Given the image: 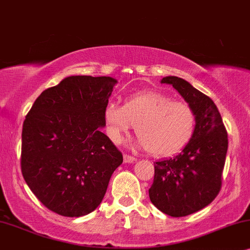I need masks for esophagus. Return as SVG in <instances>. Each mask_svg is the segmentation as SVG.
I'll return each mask as SVG.
<instances>
[{
	"label": "esophagus",
	"mask_w": 250,
	"mask_h": 250,
	"mask_svg": "<svg viewBox=\"0 0 250 250\" xmlns=\"http://www.w3.org/2000/svg\"><path fill=\"white\" fill-rule=\"evenodd\" d=\"M123 160H125V164H132V162L137 161V159H136L135 156H131L129 154H123Z\"/></svg>",
	"instance_id": "esophagus-1"
}]
</instances>
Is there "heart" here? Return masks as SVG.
I'll return each mask as SVG.
<instances>
[{
  "mask_svg": "<svg viewBox=\"0 0 250 250\" xmlns=\"http://www.w3.org/2000/svg\"><path fill=\"white\" fill-rule=\"evenodd\" d=\"M104 119L114 144H120L136 125V144L155 156L181 151L197 127V113L191 105L159 91L137 92L125 98L123 106L109 103Z\"/></svg>",
  "mask_w": 250,
  "mask_h": 250,
  "instance_id": "heart-1",
  "label": "heart"
}]
</instances>
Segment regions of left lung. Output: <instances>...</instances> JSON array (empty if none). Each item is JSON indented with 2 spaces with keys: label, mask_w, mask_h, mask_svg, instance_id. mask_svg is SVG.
I'll return each instance as SVG.
<instances>
[{
  "label": "left lung",
  "mask_w": 250,
  "mask_h": 250,
  "mask_svg": "<svg viewBox=\"0 0 250 250\" xmlns=\"http://www.w3.org/2000/svg\"><path fill=\"white\" fill-rule=\"evenodd\" d=\"M161 83L172 84L194 108L197 127L178 155L155 162L148 195L159 210L184 217L208 206L221 191L228 131L217 106L207 95L177 76H166Z\"/></svg>",
  "instance_id": "obj_1"
}]
</instances>
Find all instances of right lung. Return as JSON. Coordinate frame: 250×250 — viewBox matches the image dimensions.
<instances>
[{"label":"right lung","mask_w":250,"mask_h":250,"mask_svg":"<svg viewBox=\"0 0 250 250\" xmlns=\"http://www.w3.org/2000/svg\"><path fill=\"white\" fill-rule=\"evenodd\" d=\"M116 80L68 76L36 98L21 132V172L49 210L66 217L101 205L122 153L101 128Z\"/></svg>","instance_id":"add662e5"}]
</instances>
